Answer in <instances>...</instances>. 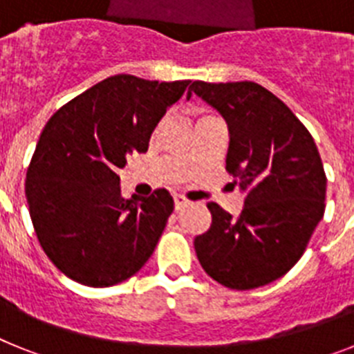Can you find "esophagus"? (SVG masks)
<instances>
[{
	"mask_svg": "<svg viewBox=\"0 0 354 354\" xmlns=\"http://www.w3.org/2000/svg\"><path fill=\"white\" fill-rule=\"evenodd\" d=\"M174 202H175V211H180V209L187 207V205L192 204V202H189V200L184 198L183 195H175V196H174Z\"/></svg>",
	"mask_w": 354,
	"mask_h": 354,
	"instance_id": "1",
	"label": "esophagus"
}]
</instances>
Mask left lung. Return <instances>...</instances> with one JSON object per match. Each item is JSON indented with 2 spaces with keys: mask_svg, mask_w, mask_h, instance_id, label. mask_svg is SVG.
<instances>
[{
  "mask_svg": "<svg viewBox=\"0 0 354 354\" xmlns=\"http://www.w3.org/2000/svg\"><path fill=\"white\" fill-rule=\"evenodd\" d=\"M192 93L227 122V171L246 195L237 218L209 202L212 223L195 237L196 257L228 289L268 286L301 259L323 220L326 175L319 150L296 115L253 81H193L187 99Z\"/></svg>",
  "mask_w": 354,
  "mask_h": 354,
  "instance_id": "left-lung-1",
  "label": "left lung"
}]
</instances>
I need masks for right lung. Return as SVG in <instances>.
I'll return each instance as SVG.
<instances>
[{"mask_svg":"<svg viewBox=\"0 0 354 354\" xmlns=\"http://www.w3.org/2000/svg\"><path fill=\"white\" fill-rule=\"evenodd\" d=\"M192 81L117 74L62 106L44 127L26 174V200L53 264L88 287L138 273L154 252L174 198H122L118 168L147 152L152 131Z\"/></svg>","mask_w":354,"mask_h":354,"instance_id":"right-lung-1","label":"right lung"}]
</instances>
